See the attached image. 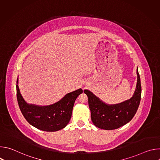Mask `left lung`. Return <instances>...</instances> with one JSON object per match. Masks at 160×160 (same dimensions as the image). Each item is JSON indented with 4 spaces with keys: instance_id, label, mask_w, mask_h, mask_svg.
Returning a JSON list of instances; mask_svg holds the SVG:
<instances>
[{
    "instance_id": "1",
    "label": "left lung",
    "mask_w": 160,
    "mask_h": 160,
    "mask_svg": "<svg viewBox=\"0 0 160 160\" xmlns=\"http://www.w3.org/2000/svg\"><path fill=\"white\" fill-rule=\"evenodd\" d=\"M138 82L133 97L116 105H107L88 90H85L91 112V120L98 128L104 130L118 128L128 123L138 109L141 98L140 76L137 70Z\"/></svg>"
}]
</instances>
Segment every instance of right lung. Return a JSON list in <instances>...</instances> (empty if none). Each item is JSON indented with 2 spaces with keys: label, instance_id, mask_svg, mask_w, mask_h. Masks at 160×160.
Wrapping results in <instances>:
<instances>
[{
  "label": "right lung",
  "instance_id": "obj_1",
  "mask_svg": "<svg viewBox=\"0 0 160 160\" xmlns=\"http://www.w3.org/2000/svg\"><path fill=\"white\" fill-rule=\"evenodd\" d=\"M18 82V78L16 81L17 83ZM16 92L19 107L27 122L41 130L55 132L62 129L69 123L75 101L83 92V90L79 88L68 93L58 102L48 106L27 104L20 94L18 84Z\"/></svg>",
  "mask_w": 160,
  "mask_h": 160
}]
</instances>
